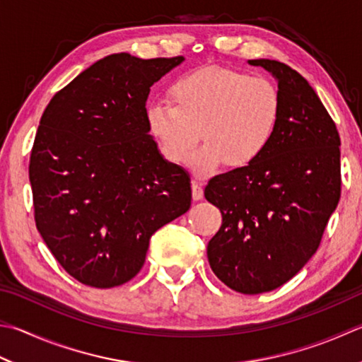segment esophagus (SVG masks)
I'll use <instances>...</instances> for the list:
<instances>
[{
  "label": "esophagus",
  "instance_id": "obj_1",
  "mask_svg": "<svg viewBox=\"0 0 362 362\" xmlns=\"http://www.w3.org/2000/svg\"><path fill=\"white\" fill-rule=\"evenodd\" d=\"M192 197L194 200H200L203 197V186H202V181L199 180L192 181Z\"/></svg>",
  "mask_w": 362,
  "mask_h": 362
}]
</instances>
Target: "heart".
Listing matches in <instances>:
<instances>
[{"label": "heart", "instance_id": "obj_1", "mask_svg": "<svg viewBox=\"0 0 362 362\" xmlns=\"http://www.w3.org/2000/svg\"><path fill=\"white\" fill-rule=\"evenodd\" d=\"M167 102L148 107L146 118L162 154L173 163L194 156L197 173L211 175L228 160L247 167L269 148L281 119L282 100L276 85L240 71L206 67L181 75Z\"/></svg>", "mask_w": 362, "mask_h": 362}]
</instances>
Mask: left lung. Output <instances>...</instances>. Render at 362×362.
<instances>
[{
	"label": "left lung",
	"mask_w": 362,
	"mask_h": 362,
	"mask_svg": "<svg viewBox=\"0 0 362 362\" xmlns=\"http://www.w3.org/2000/svg\"><path fill=\"white\" fill-rule=\"evenodd\" d=\"M249 64L277 80V132L257 162L211 178L204 197L222 213L208 243L211 269L231 290L258 295L288 282L317 252L340 199V137L301 74L274 59Z\"/></svg>",
	"instance_id": "8db88e82"
}]
</instances>
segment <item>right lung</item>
Segmentation results:
<instances>
[{
	"label": "right lung",
	"mask_w": 362,
	"mask_h": 362,
	"mask_svg": "<svg viewBox=\"0 0 362 362\" xmlns=\"http://www.w3.org/2000/svg\"><path fill=\"white\" fill-rule=\"evenodd\" d=\"M182 57L115 53L58 91L30 158L34 221L66 272L96 288L139 274L149 238L190 208V176L149 135L146 99Z\"/></svg>",
	"instance_id": "1"
}]
</instances>
